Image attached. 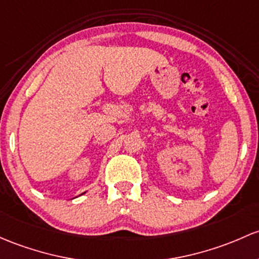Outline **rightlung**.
<instances>
[{"instance_id":"right-lung-1","label":"right lung","mask_w":259,"mask_h":259,"mask_svg":"<svg viewBox=\"0 0 259 259\" xmlns=\"http://www.w3.org/2000/svg\"><path fill=\"white\" fill-rule=\"evenodd\" d=\"M83 194H85V192H83ZM83 194H81V195H83Z\"/></svg>"}]
</instances>
